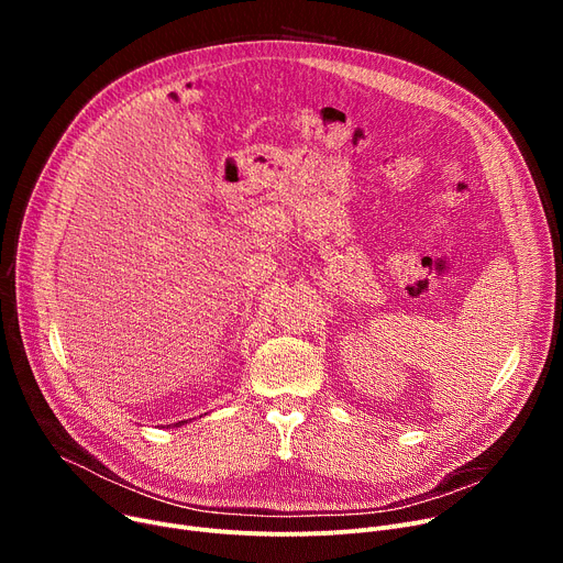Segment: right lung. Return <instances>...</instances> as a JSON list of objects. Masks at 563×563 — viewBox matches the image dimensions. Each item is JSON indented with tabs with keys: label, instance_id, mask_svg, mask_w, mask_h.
<instances>
[{
	"label": "right lung",
	"instance_id": "right-lung-1",
	"mask_svg": "<svg viewBox=\"0 0 563 563\" xmlns=\"http://www.w3.org/2000/svg\"><path fill=\"white\" fill-rule=\"evenodd\" d=\"M183 424H185V422H177V424H175V427H183Z\"/></svg>",
	"mask_w": 563,
	"mask_h": 563
}]
</instances>
